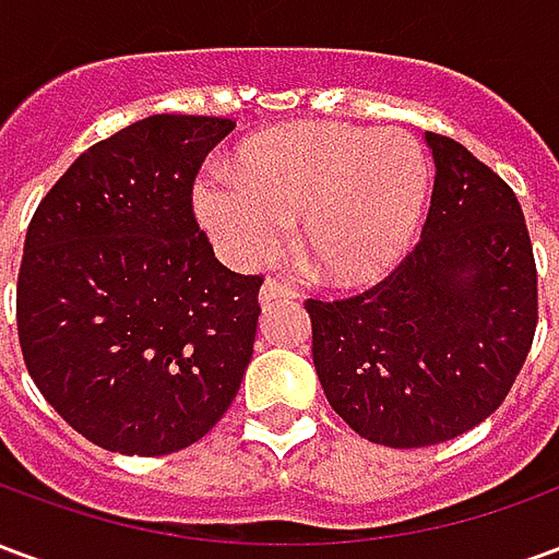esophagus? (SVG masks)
<instances>
[{
    "label": "esophagus",
    "instance_id": "esophagus-1",
    "mask_svg": "<svg viewBox=\"0 0 559 559\" xmlns=\"http://www.w3.org/2000/svg\"><path fill=\"white\" fill-rule=\"evenodd\" d=\"M293 296H296V290H293L290 284H284V281L278 278H269L266 284H263V290H260V305L269 308V305L281 302V299H293Z\"/></svg>",
    "mask_w": 559,
    "mask_h": 559
}]
</instances>
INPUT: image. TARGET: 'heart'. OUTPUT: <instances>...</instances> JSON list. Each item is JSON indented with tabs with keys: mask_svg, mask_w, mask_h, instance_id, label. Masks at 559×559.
I'll list each match as a JSON object with an SVG mask.
<instances>
[{
	"mask_svg": "<svg viewBox=\"0 0 559 559\" xmlns=\"http://www.w3.org/2000/svg\"><path fill=\"white\" fill-rule=\"evenodd\" d=\"M233 179L197 185L200 224L236 266L278 254L299 221L305 260L332 284H368L413 242L428 200V158L404 131L305 122L236 148Z\"/></svg>",
	"mask_w": 559,
	"mask_h": 559,
	"instance_id": "b5f03b06",
	"label": "heart"
}]
</instances>
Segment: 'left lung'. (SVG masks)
<instances>
[{
    "mask_svg": "<svg viewBox=\"0 0 559 559\" xmlns=\"http://www.w3.org/2000/svg\"><path fill=\"white\" fill-rule=\"evenodd\" d=\"M433 155L421 239L365 293L308 299L311 353L332 411L371 443H445L491 416L539 320L536 260L515 191L457 140Z\"/></svg>",
    "mask_w": 559,
    "mask_h": 559,
    "instance_id": "8db88e82",
    "label": "left lung"
}]
</instances>
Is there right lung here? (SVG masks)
I'll use <instances>...</instances> for the list:
<instances>
[{"label": "right lung", "instance_id": "right-lung-1", "mask_svg": "<svg viewBox=\"0 0 559 559\" xmlns=\"http://www.w3.org/2000/svg\"><path fill=\"white\" fill-rule=\"evenodd\" d=\"M233 119L160 114L80 155L26 230L17 335L35 386L102 449L170 455L230 411L260 275L218 263L191 191Z\"/></svg>", "mask_w": 559, "mask_h": 559}]
</instances>
